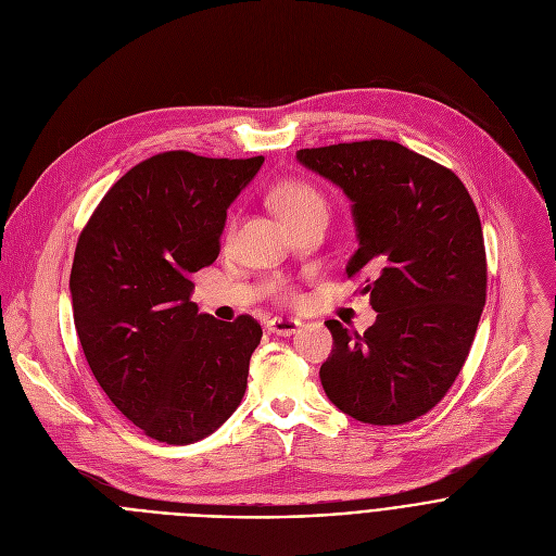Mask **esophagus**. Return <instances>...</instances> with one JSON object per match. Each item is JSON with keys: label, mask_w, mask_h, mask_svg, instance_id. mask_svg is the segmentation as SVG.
<instances>
[{"label": "esophagus", "mask_w": 556, "mask_h": 556, "mask_svg": "<svg viewBox=\"0 0 556 556\" xmlns=\"http://www.w3.org/2000/svg\"><path fill=\"white\" fill-rule=\"evenodd\" d=\"M301 328V321L296 319H283V316H277V319H273L268 324V332L277 334V337H292L296 334Z\"/></svg>", "instance_id": "1"}]
</instances>
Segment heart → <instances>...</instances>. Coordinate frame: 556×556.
Segmentation results:
<instances>
[{
    "instance_id": "1",
    "label": "heart",
    "mask_w": 556,
    "mask_h": 556,
    "mask_svg": "<svg viewBox=\"0 0 556 556\" xmlns=\"http://www.w3.org/2000/svg\"><path fill=\"white\" fill-rule=\"evenodd\" d=\"M270 204L275 206V211L279 213V217L283 222H292L312 211H326L324 195L312 185L301 182V180H286V182L277 185L270 191ZM275 290L283 299H294V292L286 283H277Z\"/></svg>"
}]
</instances>
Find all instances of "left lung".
Instances as JSON below:
<instances>
[{"mask_svg": "<svg viewBox=\"0 0 556 556\" xmlns=\"http://www.w3.org/2000/svg\"><path fill=\"white\" fill-rule=\"evenodd\" d=\"M296 161L352 202L358 249L345 273L365 279L378 312L365 334L326 321L321 384L361 422L416 420L457 378L486 303L478 208L453 172L393 140L301 149Z\"/></svg>", "mask_w": 556, "mask_h": 556, "instance_id": "obj_1", "label": "left lung"}]
</instances>
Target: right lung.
Returning a JSON list of instances; mask_svg holds the SVG:
<instances>
[{
  "mask_svg": "<svg viewBox=\"0 0 556 556\" xmlns=\"http://www.w3.org/2000/svg\"><path fill=\"white\" fill-rule=\"evenodd\" d=\"M262 165L157 153L105 193L78 237V341L116 409L157 442H198L242 403L262 328L198 312L189 275L217 260L226 211Z\"/></svg>",
  "mask_w": 556,
  "mask_h": 556,
  "instance_id": "obj_1",
  "label": "right lung"
}]
</instances>
